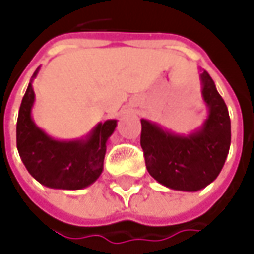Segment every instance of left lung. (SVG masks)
Segmentation results:
<instances>
[{"mask_svg":"<svg viewBox=\"0 0 254 254\" xmlns=\"http://www.w3.org/2000/svg\"><path fill=\"white\" fill-rule=\"evenodd\" d=\"M202 94L209 107L202 128L175 135L141 120L145 167L152 178L171 190H198L219 175L230 147V117L208 72L200 74Z\"/></svg>","mask_w":254,"mask_h":254,"instance_id":"1","label":"left lung"}]
</instances>
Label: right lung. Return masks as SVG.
Returning a JSON list of instances; mask_svg holds the SVG:
<instances>
[{
	"mask_svg": "<svg viewBox=\"0 0 254 254\" xmlns=\"http://www.w3.org/2000/svg\"><path fill=\"white\" fill-rule=\"evenodd\" d=\"M34 99V89L29 83L16 122V148L28 172L51 188L80 190L90 185L102 174L106 141L117 122L100 123L86 141H56L32 122Z\"/></svg>",
	"mask_w": 254,
	"mask_h": 254,
	"instance_id": "right-lung-1",
	"label": "right lung"
}]
</instances>
